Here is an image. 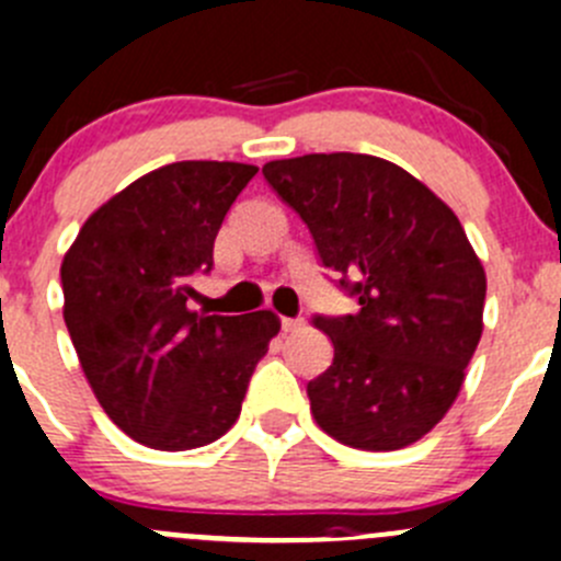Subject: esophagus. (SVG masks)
Here are the masks:
<instances>
[{"label":"esophagus","mask_w":561,"mask_h":561,"mask_svg":"<svg viewBox=\"0 0 561 561\" xmlns=\"http://www.w3.org/2000/svg\"><path fill=\"white\" fill-rule=\"evenodd\" d=\"M302 325H306V322H302L300 317H280V328H284L286 333H291V331H300Z\"/></svg>","instance_id":"esophagus-1"}]
</instances>
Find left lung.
<instances>
[{
  "instance_id": "obj_1",
  "label": "left lung",
  "mask_w": 561,
  "mask_h": 561,
  "mask_svg": "<svg viewBox=\"0 0 561 561\" xmlns=\"http://www.w3.org/2000/svg\"><path fill=\"white\" fill-rule=\"evenodd\" d=\"M264 178L358 300V314L314 317L333 342V364L308 381L317 425L362 450L423 439L459 398L484 331L486 275L459 217L375 156L286 158Z\"/></svg>"
}]
</instances>
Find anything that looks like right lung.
<instances>
[{
    "instance_id": "right-lung-1",
    "label": "right lung",
    "mask_w": 561,
    "mask_h": 561,
    "mask_svg": "<svg viewBox=\"0 0 561 561\" xmlns=\"http://www.w3.org/2000/svg\"><path fill=\"white\" fill-rule=\"evenodd\" d=\"M259 167L178 161L96 208L60 264L64 320L107 417L156 450H192L236 423L272 311H188L225 214Z\"/></svg>"
}]
</instances>
